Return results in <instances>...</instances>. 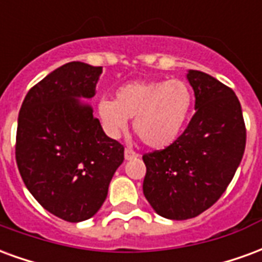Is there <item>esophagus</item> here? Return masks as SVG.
<instances>
[{
    "mask_svg": "<svg viewBox=\"0 0 262 262\" xmlns=\"http://www.w3.org/2000/svg\"><path fill=\"white\" fill-rule=\"evenodd\" d=\"M137 157L136 151H133L132 148H126L125 150V160H133Z\"/></svg>",
    "mask_w": 262,
    "mask_h": 262,
    "instance_id": "obj_1",
    "label": "esophagus"
}]
</instances>
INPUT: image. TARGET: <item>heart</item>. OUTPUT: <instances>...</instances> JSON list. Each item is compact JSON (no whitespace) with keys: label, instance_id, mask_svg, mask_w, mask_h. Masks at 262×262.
Wrapping results in <instances>:
<instances>
[{"label":"heart","instance_id":"1","mask_svg":"<svg viewBox=\"0 0 262 262\" xmlns=\"http://www.w3.org/2000/svg\"><path fill=\"white\" fill-rule=\"evenodd\" d=\"M193 102L191 86L180 78L133 81L119 86L115 101L101 99L98 116L112 137L127 129V119L147 147L164 150L181 136Z\"/></svg>","mask_w":262,"mask_h":262}]
</instances>
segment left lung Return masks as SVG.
Returning a JSON list of instances; mask_svg holds the SVG:
<instances>
[{
	"mask_svg": "<svg viewBox=\"0 0 262 262\" xmlns=\"http://www.w3.org/2000/svg\"><path fill=\"white\" fill-rule=\"evenodd\" d=\"M195 92L192 119L172 146L144 154L143 193L156 213L171 220L195 217L213 205L236 174L246 148L242 105L231 88L189 70Z\"/></svg>",
	"mask_w": 262,
	"mask_h": 262,
	"instance_id": "8db88e82",
	"label": "left lung"
}]
</instances>
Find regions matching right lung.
Returning <instances> with one entry per match:
<instances>
[{
	"label": "right lung",
	"instance_id": "1",
	"mask_svg": "<svg viewBox=\"0 0 262 262\" xmlns=\"http://www.w3.org/2000/svg\"><path fill=\"white\" fill-rule=\"evenodd\" d=\"M102 73L71 61L29 90L20 106L15 157L28 191L71 223L97 213L123 163V146L105 135L88 103Z\"/></svg>",
	"mask_w": 262,
	"mask_h": 262
}]
</instances>
